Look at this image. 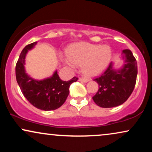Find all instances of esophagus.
Wrapping results in <instances>:
<instances>
[{"instance_id": "34e87169", "label": "esophagus", "mask_w": 152, "mask_h": 152, "mask_svg": "<svg viewBox=\"0 0 152 152\" xmlns=\"http://www.w3.org/2000/svg\"><path fill=\"white\" fill-rule=\"evenodd\" d=\"M79 81H82V82H87V81H88V78L81 77V78H79Z\"/></svg>"}]
</instances>
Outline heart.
<instances>
[{"mask_svg": "<svg viewBox=\"0 0 152 152\" xmlns=\"http://www.w3.org/2000/svg\"><path fill=\"white\" fill-rule=\"evenodd\" d=\"M67 57L69 64L82 66L85 74L95 76L109 66L112 57V50L108 45L78 43L68 50Z\"/></svg>", "mask_w": 152, "mask_h": 152, "instance_id": "1", "label": "heart"}]
</instances>
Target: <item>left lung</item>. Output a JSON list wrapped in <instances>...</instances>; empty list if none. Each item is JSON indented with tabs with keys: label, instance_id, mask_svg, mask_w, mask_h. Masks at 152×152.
<instances>
[{
	"label": "left lung",
	"instance_id": "1",
	"mask_svg": "<svg viewBox=\"0 0 152 152\" xmlns=\"http://www.w3.org/2000/svg\"><path fill=\"white\" fill-rule=\"evenodd\" d=\"M126 64L120 70H114L112 63L99 77L94 78L99 90L93 96L94 102L102 108H112L124 104L135 87L137 76V62L129 49L123 50Z\"/></svg>",
	"mask_w": 152,
	"mask_h": 152
}]
</instances>
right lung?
Returning a JSON list of instances; mask_svg holds the SVG:
<instances>
[{
  "instance_id": "add662e5",
  "label": "right lung",
  "mask_w": 152,
  "mask_h": 152,
  "mask_svg": "<svg viewBox=\"0 0 152 152\" xmlns=\"http://www.w3.org/2000/svg\"><path fill=\"white\" fill-rule=\"evenodd\" d=\"M36 42L27 45L20 54L15 66V76L18 86L26 99L33 106L43 111H51L61 106L69 94V86L78 78L70 81L61 79L57 71L50 78L37 81L33 79L26 73L24 69L25 58L28 50L34 48Z\"/></svg>"
}]
</instances>
